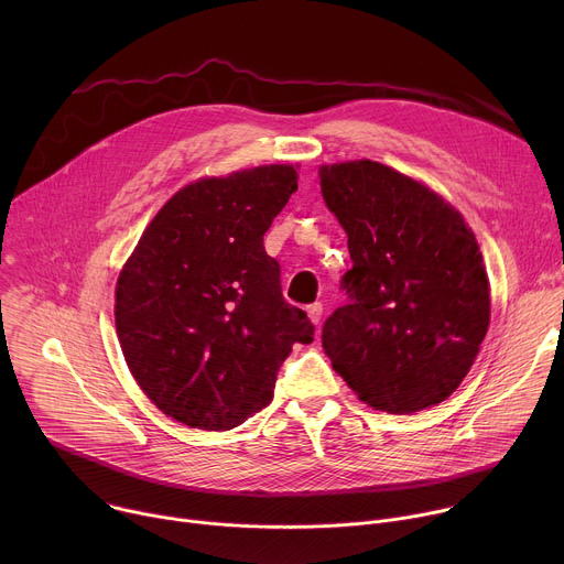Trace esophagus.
I'll return each mask as SVG.
<instances>
[{
	"label": "esophagus",
	"mask_w": 564,
	"mask_h": 564,
	"mask_svg": "<svg viewBox=\"0 0 564 564\" xmlns=\"http://www.w3.org/2000/svg\"><path fill=\"white\" fill-rule=\"evenodd\" d=\"M307 316H310V321H312L314 326H318L321 324V316H324V305H321V303L307 305Z\"/></svg>",
	"instance_id": "obj_1"
}]
</instances>
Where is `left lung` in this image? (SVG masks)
<instances>
[{
    "label": "left lung",
    "mask_w": 564,
    "mask_h": 564,
    "mask_svg": "<svg viewBox=\"0 0 564 564\" xmlns=\"http://www.w3.org/2000/svg\"><path fill=\"white\" fill-rule=\"evenodd\" d=\"M321 194L348 234V303L324 326L333 368L377 411L444 401L489 330L487 268L457 209L372 160L321 167Z\"/></svg>",
    "instance_id": "1"
}]
</instances>
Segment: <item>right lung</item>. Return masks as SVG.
Returning <instances> with one entry per match:
<instances>
[{"label":"right lung","mask_w":564,"mask_h":564,"mask_svg":"<svg viewBox=\"0 0 564 564\" xmlns=\"http://www.w3.org/2000/svg\"><path fill=\"white\" fill-rule=\"evenodd\" d=\"M296 192L290 165L203 178L174 194L140 236L116 288L131 375L165 415L229 431L263 411L294 344L314 326L281 292L263 236Z\"/></svg>","instance_id":"right-lung-1"}]
</instances>
